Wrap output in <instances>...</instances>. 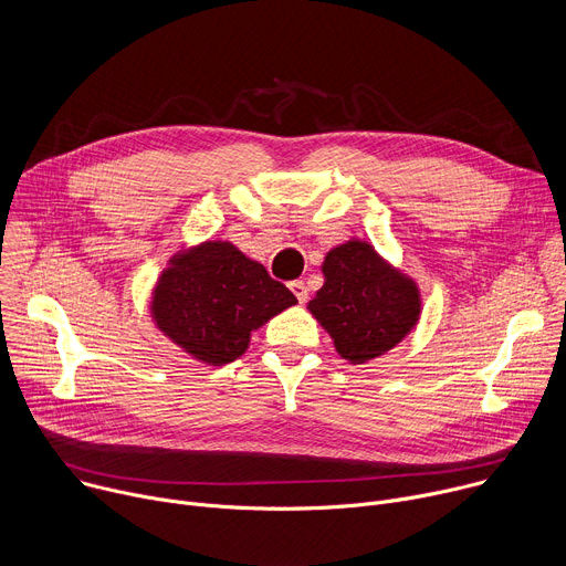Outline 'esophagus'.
<instances>
[{"label":"esophagus","instance_id":"1","mask_svg":"<svg viewBox=\"0 0 566 566\" xmlns=\"http://www.w3.org/2000/svg\"><path fill=\"white\" fill-rule=\"evenodd\" d=\"M289 289H291V293L297 297V302H300V304H304V302L308 300V291H306L304 282L295 280V282H291V284H289Z\"/></svg>","mask_w":566,"mask_h":566}]
</instances>
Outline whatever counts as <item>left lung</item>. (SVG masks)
Returning a JSON list of instances; mask_svg holds the SVG:
<instances>
[{
  "mask_svg": "<svg viewBox=\"0 0 566 566\" xmlns=\"http://www.w3.org/2000/svg\"><path fill=\"white\" fill-rule=\"evenodd\" d=\"M325 284L306 304L340 358L365 365L385 356L419 325L423 297L417 280L385 260L369 241L352 237L322 262Z\"/></svg>",
  "mask_w": 566,
  "mask_h": 566,
  "instance_id": "left-lung-1",
  "label": "left lung"
}]
</instances>
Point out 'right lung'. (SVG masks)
Returning a JSON list of instances; mask_svg holds the SVG:
<instances>
[{"label":"right lung","instance_id":"1","mask_svg":"<svg viewBox=\"0 0 566 566\" xmlns=\"http://www.w3.org/2000/svg\"><path fill=\"white\" fill-rule=\"evenodd\" d=\"M297 304L295 295L228 239L181 247L149 295L154 327L190 358L221 367L244 356L251 334Z\"/></svg>","mask_w":566,"mask_h":566}]
</instances>
